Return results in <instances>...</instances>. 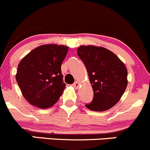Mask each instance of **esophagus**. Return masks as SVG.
Listing matches in <instances>:
<instances>
[{
	"mask_svg": "<svg viewBox=\"0 0 150 150\" xmlns=\"http://www.w3.org/2000/svg\"><path fill=\"white\" fill-rule=\"evenodd\" d=\"M79 86H80L79 82H75V83H73V85H72V86H73L75 89H78V87H79Z\"/></svg>",
	"mask_w": 150,
	"mask_h": 150,
	"instance_id": "1",
	"label": "esophagus"
}]
</instances>
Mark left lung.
<instances>
[{
	"label": "left lung",
	"mask_w": 150,
	"mask_h": 150,
	"mask_svg": "<svg viewBox=\"0 0 150 150\" xmlns=\"http://www.w3.org/2000/svg\"><path fill=\"white\" fill-rule=\"evenodd\" d=\"M77 52L87 69L93 90V99L86 106L94 111L110 109L119 101L127 87L125 64L114 53L102 47L82 45Z\"/></svg>",
	"instance_id": "8db88e82"
}]
</instances>
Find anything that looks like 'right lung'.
Segmentation results:
<instances>
[{"mask_svg": "<svg viewBox=\"0 0 150 150\" xmlns=\"http://www.w3.org/2000/svg\"><path fill=\"white\" fill-rule=\"evenodd\" d=\"M68 49L54 44L41 45L20 61L16 79L22 95L31 105L48 108L58 101L65 88L61 65Z\"/></svg>", "mask_w": 150, "mask_h": 150, "instance_id": "add662e5", "label": "right lung"}]
</instances>
